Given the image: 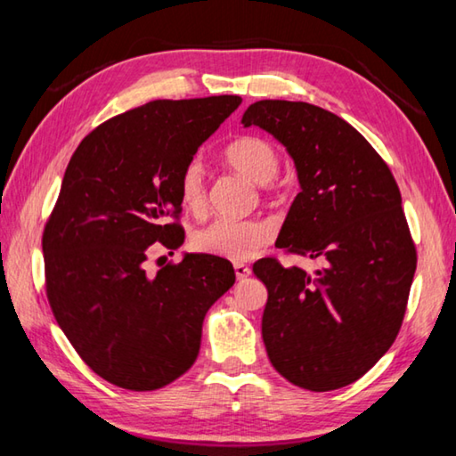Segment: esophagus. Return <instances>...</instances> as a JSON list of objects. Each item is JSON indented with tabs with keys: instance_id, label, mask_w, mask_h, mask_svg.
<instances>
[{
	"instance_id": "34e87169",
	"label": "esophagus",
	"mask_w": 456,
	"mask_h": 456,
	"mask_svg": "<svg viewBox=\"0 0 456 456\" xmlns=\"http://www.w3.org/2000/svg\"><path fill=\"white\" fill-rule=\"evenodd\" d=\"M233 267H235V275H237L239 281L247 280V277H249V273H251V267L245 265V264H235Z\"/></svg>"
}]
</instances>
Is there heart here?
I'll use <instances>...</instances> for the list:
<instances>
[{
	"instance_id": "b5f03b06",
	"label": "heart",
	"mask_w": 456,
	"mask_h": 456,
	"mask_svg": "<svg viewBox=\"0 0 456 456\" xmlns=\"http://www.w3.org/2000/svg\"><path fill=\"white\" fill-rule=\"evenodd\" d=\"M225 160L235 171L251 181L269 187L280 171V154L275 146L259 136H241L225 149ZM179 195L183 205L200 213L207 205L205 165L191 159L179 176ZM272 225L259 219H215L192 233V247L207 256L243 261L272 241Z\"/></svg>"
}]
</instances>
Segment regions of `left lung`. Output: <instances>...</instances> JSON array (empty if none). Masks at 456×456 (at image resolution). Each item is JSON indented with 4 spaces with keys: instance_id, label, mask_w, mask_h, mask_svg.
<instances>
[{
    "instance_id": "1",
    "label": "left lung",
    "mask_w": 456,
    "mask_h": 456,
    "mask_svg": "<svg viewBox=\"0 0 456 456\" xmlns=\"http://www.w3.org/2000/svg\"><path fill=\"white\" fill-rule=\"evenodd\" d=\"M243 126L273 134L296 163L299 187L275 245L320 259L314 273L256 261L267 288V356L285 380L328 392L356 382L400 331L416 272L403 197L372 144L334 112L259 100Z\"/></svg>"
}]
</instances>
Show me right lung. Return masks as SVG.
Segmentation results:
<instances>
[{"instance_id":"1","label":"right lung","mask_w":456,"mask_h":456,"mask_svg":"<svg viewBox=\"0 0 456 456\" xmlns=\"http://www.w3.org/2000/svg\"><path fill=\"white\" fill-rule=\"evenodd\" d=\"M239 104L152 100L102 122L68 163L42 237L45 293L74 350L114 386L157 390L187 372L205 314L235 283L233 265L207 253L157 275L144 265L152 243L183 245L181 171Z\"/></svg>"}]
</instances>
